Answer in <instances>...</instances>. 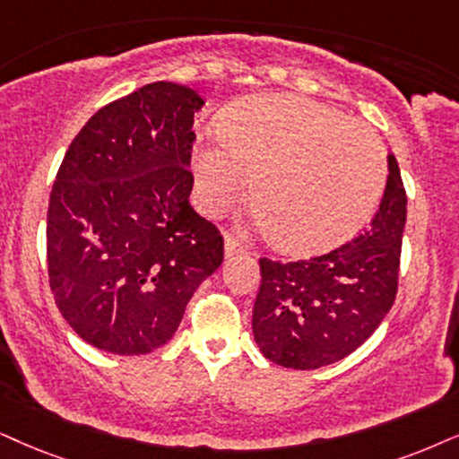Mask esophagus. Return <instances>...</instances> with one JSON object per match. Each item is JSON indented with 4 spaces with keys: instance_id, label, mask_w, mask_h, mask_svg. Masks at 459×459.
I'll return each mask as SVG.
<instances>
[{
    "instance_id": "esophagus-1",
    "label": "esophagus",
    "mask_w": 459,
    "mask_h": 459,
    "mask_svg": "<svg viewBox=\"0 0 459 459\" xmlns=\"http://www.w3.org/2000/svg\"><path fill=\"white\" fill-rule=\"evenodd\" d=\"M246 252V246H243V243L237 239V237H233V235H226L224 237V254H226V258H233V256H237V254H243Z\"/></svg>"
}]
</instances>
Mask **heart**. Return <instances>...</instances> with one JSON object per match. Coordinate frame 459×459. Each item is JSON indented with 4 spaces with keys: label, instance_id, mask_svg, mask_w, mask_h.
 Returning a JSON list of instances; mask_svg holds the SVG:
<instances>
[{
    "label": "heart",
    "instance_id": "heart-1",
    "mask_svg": "<svg viewBox=\"0 0 459 459\" xmlns=\"http://www.w3.org/2000/svg\"><path fill=\"white\" fill-rule=\"evenodd\" d=\"M195 199L218 218L252 178V205L269 239L292 254L356 235L387 182V152L370 126L300 95H258L226 109L220 139L193 156Z\"/></svg>",
    "mask_w": 459,
    "mask_h": 459
}]
</instances>
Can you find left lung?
Returning <instances> with one entry per match:
<instances>
[{"label": "left lung", "instance_id": "left-lung-1", "mask_svg": "<svg viewBox=\"0 0 459 459\" xmlns=\"http://www.w3.org/2000/svg\"><path fill=\"white\" fill-rule=\"evenodd\" d=\"M387 167L384 199L364 233L309 260L260 258L263 280L252 330L271 362L297 370L339 362L358 350L392 309L407 193L394 154H387Z\"/></svg>", "mask_w": 459, "mask_h": 459}]
</instances>
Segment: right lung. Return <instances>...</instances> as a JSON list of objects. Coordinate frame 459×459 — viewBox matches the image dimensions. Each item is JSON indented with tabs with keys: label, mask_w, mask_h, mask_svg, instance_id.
Masks as SVG:
<instances>
[{
	"label": "right lung",
	"mask_w": 459,
	"mask_h": 459,
	"mask_svg": "<svg viewBox=\"0 0 459 459\" xmlns=\"http://www.w3.org/2000/svg\"><path fill=\"white\" fill-rule=\"evenodd\" d=\"M188 86L152 82L82 126L52 184L48 281L80 339L118 356L159 350L224 260V239L190 207L195 114Z\"/></svg>",
	"instance_id": "right-lung-1"
}]
</instances>
